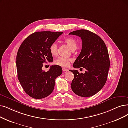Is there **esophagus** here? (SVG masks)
<instances>
[{
    "label": "esophagus",
    "instance_id": "esophagus-1",
    "mask_svg": "<svg viewBox=\"0 0 128 128\" xmlns=\"http://www.w3.org/2000/svg\"><path fill=\"white\" fill-rule=\"evenodd\" d=\"M62 70L64 72H67V71H68L69 70L67 68H62Z\"/></svg>",
    "mask_w": 128,
    "mask_h": 128
}]
</instances>
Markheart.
<instances>
[{"label":"heart","instance_id":"b5f03b06","mask_svg":"<svg viewBox=\"0 0 128 128\" xmlns=\"http://www.w3.org/2000/svg\"><path fill=\"white\" fill-rule=\"evenodd\" d=\"M64 42L68 44V46L72 50H74L78 47V42L76 41L72 37H69L66 38L64 40ZM49 50L50 54L52 56H56L57 54L58 51V45L56 42H52L49 46ZM71 58H64L62 57H59L56 59L54 61V64L61 67H67L69 65L71 62Z\"/></svg>","mask_w":128,"mask_h":128}]
</instances>
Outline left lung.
<instances>
[{
  "mask_svg": "<svg viewBox=\"0 0 128 128\" xmlns=\"http://www.w3.org/2000/svg\"><path fill=\"white\" fill-rule=\"evenodd\" d=\"M69 34L78 36L82 42L81 51L73 67L86 70L84 74H80L76 70H70L74 74L71 89L79 96H92L98 92L106 82L110 67L108 49L103 40L89 30H76Z\"/></svg>",
  "mask_w": 128,
  "mask_h": 128,
  "instance_id": "1",
  "label": "left lung"
}]
</instances>
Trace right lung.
I'll use <instances>...</instances> for the list:
<instances>
[{"mask_svg":"<svg viewBox=\"0 0 128 128\" xmlns=\"http://www.w3.org/2000/svg\"><path fill=\"white\" fill-rule=\"evenodd\" d=\"M63 32H38L26 38L20 45L16 57L18 79L25 92L34 99L44 98L52 94L54 80L62 70L58 65L46 72L43 63L52 62L53 57L49 47Z\"/></svg>","mask_w":128,"mask_h":128,"instance_id":"1","label":"right lung"}]
</instances>
